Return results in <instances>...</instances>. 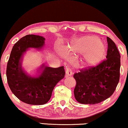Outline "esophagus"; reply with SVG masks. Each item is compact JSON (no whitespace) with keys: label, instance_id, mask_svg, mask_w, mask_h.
<instances>
[{"label":"esophagus","instance_id":"obj_1","mask_svg":"<svg viewBox=\"0 0 128 128\" xmlns=\"http://www.w3.org/2000/svg\"><path fill=\"white\" fill-rule=\"evenodd\" d=\"M66 68L67 69L66 70V76H70V75H72V72L71 71V70L70 69L68 68Z\"/></svg>","mask_w":128,"mask_h":128}]
</instances>
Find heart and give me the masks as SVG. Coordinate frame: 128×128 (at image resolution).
<instances>
[{
  "label": "heart",
  "instance_id": "obj_1",
  "mask_svg": "<svg viewBox=\"0 0 128 128\" xmlns=\"http://www.w3.org/2000/svg\"><path fill=\"white\" fill-rule=\"evenodd\" d=\"M68 53H83L84 62L89 65L97 64L106 54V46L94 36H85L74 40L66 48Z\"/></svg>",
  "mask_w": 128,
  "mask_h": 128
}]
</instances>
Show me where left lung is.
<instances>
[{"label": "left lung", "instance_id": "obj_1", "mask_svg": "<svg viewBox=\"0 0 128 128\" xmlns=\"http://www.w3.org/2000/svg\"><path fill=\"white\" fill-rule=\"evenodd\" d=\"M107 41L106 59L74 74V96L80 103L95 104L103 102L112 95L119 83L120 55L112 39L108 37Z\"/></svg>", "mask_w": 128, "mask_h": 128}]
</instances>
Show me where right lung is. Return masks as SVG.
Listing matches in <instances>:
<instances>
[{
    "label": "right lung",
    "mask_w": 128,
    "mask_h": 128,
    "mask_svg": "<svg viewBox=\"0 0 128 128\" xmlns=\"http://www.w3.org/2000/svg\"><path fill=\"white\" fill-rule=\"evenodd\" d=\"M45 38L40 36L29 34L22 37L14 44L6 68V77L11 91L19 100L32 105H42L51 98L57 83L64 76V66L57 68L45 66L38 77L32 78L21 68V59L28 48L40 49Z\"/></svg>",
    "instance_id": "1"
}]
</instances>
